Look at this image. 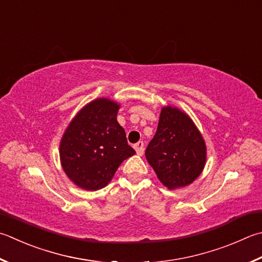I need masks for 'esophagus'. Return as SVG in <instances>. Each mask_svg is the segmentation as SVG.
<instances>
[{
    "mask_svg": "<svg viewBox=\"0 0 262 262\" xmlns=\"http://www.w3.org/2000/svg\"><path fill=\"white\" fill-rule=\"evenodd\" d=\"M135 149L137 151V154L141 156L142 154H144V142H142V141L137 142V144L135 145Z\"/></svg>",
    "mask_w": 262,
    "mask_h": 262,
    "instance_id": "1",
    "label": "esophagus"
}]
</instances>
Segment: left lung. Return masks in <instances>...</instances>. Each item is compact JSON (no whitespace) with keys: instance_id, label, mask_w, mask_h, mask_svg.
<instances>
[{"instance_id":"left-lung-1","label":"left lung","mask_w":262,"mask_h":262,"mask_svg":"<svg viewBox=\"0 0 262 262\" xmlns=\"http://www.w3.org/2000/svg\"><path fill=\"white\" fill-rule=\"evenodd\" d=\"M145 155L162 184L167 189H179L203 172L206 145L189 115L167 105L162 107L156 133Z\"/></svg>"}]
</instances>
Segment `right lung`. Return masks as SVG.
Listing matches in <instances>:
<instances>
[{
  "label": "right lung",
  "instance_id": "obj_1",
  "mask_svg": "<svg viewBox=\"0 0 262 262\" xmlns=\"http://www.w3.org/2000/svg\"><path fill=\"white\" fill-rule=\"evenodd\" d=\"M120 103L97 98L72 118L59 144L63 172L73 184L95 191L110 184L122 162L136 154L118 124Z\"/></svg>",
  "mask_w": 262,
  "mask_h": 262
}]
</instances>
